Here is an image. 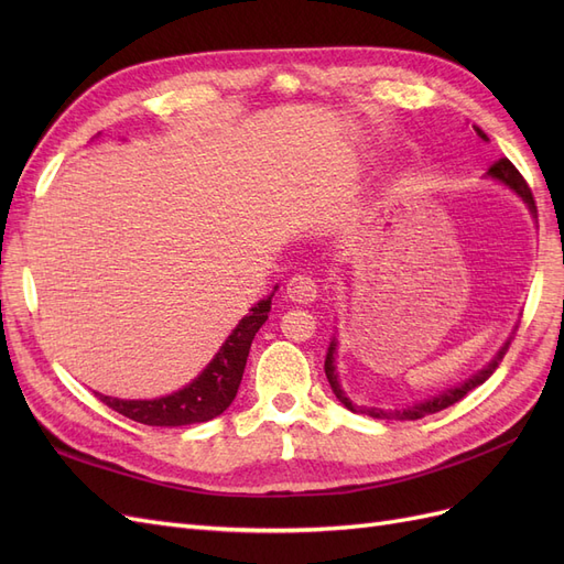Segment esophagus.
<instances>
[{
    "label": "esophagus",
    "instance_id": "esophagus-1",
    "mask_svg": "<svg viewBox=\"0 0 564 564\" xmlns=\"http://www.w3.org/2000/svg\"><path fill=\"white\" fill-rule=\"evenodd\" d=\"M286 294L296 303H313L317 299V280L308 272H296V275L289 280Z\"/></svg>",
    "mask_w": 564,
    "mask_h": 564
}]
</instances>
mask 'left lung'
I'll use <instances>...</instances> for the list:
<instances>
[{
	"label": "left lung",
	"instance_id": "8db88e82",
	"mask_svg": "<svg viewBox=\"0 0 564 564\" xmlns=\"http://www.w3.org/2000/svg\"><path fill=\"white\" fill-rule=\"evenodd\" d=\"M475 131H477V135H480L482 141H487V135H485L482 129L475 127ZM487 176L506 183V185L510 187V191H516V193L529 204V209H532V214H536V204H534L532 187L527 185V181L522 178V174L518 172L516 164L510 162L508 158H501V160L494 162V164L487 169ZM508 346H510V340H506V346L499 350V355L494 357V360H491L482 371H477L475 377L468 379L466 383H460V386H456V388H449V390H445V392H442V395H437V398H433V400H425V402H421V404L406 406V409H402V412H386V409H377V406H357V404H352V402L346 398V392L340 390V386H338V381H336V373H334V350H336V340H332L329 352H327V360H324V373H327L329 386H332V390H334V395L338 398V402L346 404V406L350 409V412H362V414H367V416H371V419H386V421H390V419H398V421H416V419H423V416H429V414L442 412V409H447V406L456 404L458 400H464V398L468 395V392L475 390L477 386H482V383L491 377V373L497 371L499 362L503 360V355L508 352Z\"/></svg>",
	"mask_w": 564,
	"mask_h": 564
}]
</instances>
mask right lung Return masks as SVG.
<instances>
[{"mask_svg": "<svg viewBox=\"0 0 564 564\" xmlns=\"http://www.w3.org/2000/svg\"><path fill=\"white\" fill-rule=\"evenodd\" d=\"M270 299L272 296L253 305L251 313L226 338L224 348L216 352L209 367L174 395L160 400H117L96 392L98 400L115 409L117 414L145 425H191L224 414L240 388L251 340L268 319Z\"/></svg>", "mask_w": 564, "mask_h": 564, "instance_id": "1", "label": "right lung"}]
</instances>
